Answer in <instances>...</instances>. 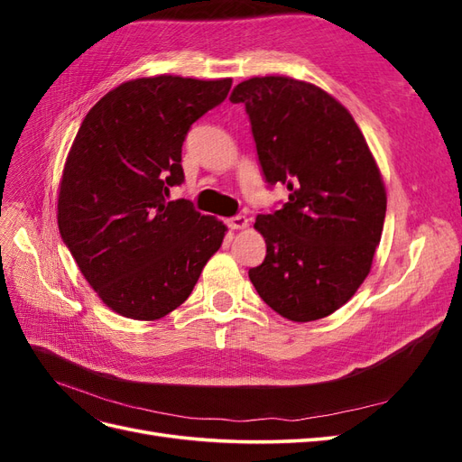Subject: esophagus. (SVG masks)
<instances>
[{"label": "esophagus", "mask_w": 462, "mask_h": 462, "mask_svg": "<svg viewBox=\"0 0 462 462\" xmlns=\"http://www.w3.org/2000/svg\"><path fill=\"white\" fill-rule=\"evenodd\" d=\"M227 226L229 229L236 231V229H245L248 226V219L245 216H235V217H229L227 219Z\"/></svg>", "instance_id": "34e87169"}]
</instances>
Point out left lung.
I'll use <instances>...</instances> for the list:
<instances>
[{"instance_id": "1", "label": "left lung", "mask_w": 462, "mask_h": 462, "mask_svg": "<svg viewBox=\"0 0 462 462\" xmlns=\"http://www.w3.org/2000/svg\"><path fill=\"white\" fill-rule=\"evenodd\" d=\"M229 100L246 107L268 185L289 190L256 217L265 258L250 282L279 316L326 318L370 273L387 206L380 167L348 109L310 82L253 77Z\"/></svg>"}]
</instances>
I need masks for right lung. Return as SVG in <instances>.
Here are the masks:
<instances>
[{"label": "right lung", "mask_w": 462, "mask_h": 462, "mask_svg": "<svg viewBox=\"0 0 462 462\" xmlns=\"http://www.w3.org/2000/svg\"><path fill=\"white\" fill-rule=\"evenodd\" d=\"M231 79L143 77L109 90L82 121L63 167L58 226L80 273L111 310L160 319L183 304L227 227L185 199L180 148L227 97Z\"/></svg>", "instance_id": "add662e5"}]
</instances>
